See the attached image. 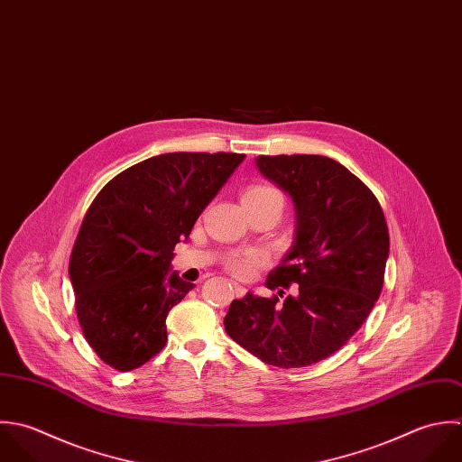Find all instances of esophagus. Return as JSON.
Listing matches in <instances>:
<instances>
[{
	"mask_svg": "<svg viewBox=\"0 0 462 462\" xmlns=\"http://www.w3.org/2000/svg\"><path fill=\"white\" fill-rule=\"evenodd\" d=\"M229 285H231V289H233V292L236 294V298H244V296H245V287H242V285L236 283V282H231Z\"/></svg>",
	"mask_w": 462,
	"mask_h": 462,
	"instance_id": "esophagus-1",
	"label": "esophagus"
}]
</instances>
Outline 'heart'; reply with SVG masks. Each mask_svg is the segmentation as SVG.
<instances>
[{
	"label": "heart",
	"instance_id": "heart-1",
	"mask_svg": "<svg viewBox=\"0 0 462 462\" xmlns=\"http://www.w3.org/2000/svg\"><path fill=\"white\" fill-rule=\"evenodd\" d=\"M262 193H274V189L269 188V186H253V188H249V189L244 193V197H245V195H262ZM262 262H263V256H262L260 253L235 254V256L227 262V267H229L235 274H238V276H247V274L253 271V267H254L256 263H262Z\"/></svg>",
	"mask_w": 462,
	"mask_h": 462
}]
</instances>
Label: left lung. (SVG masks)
<instances>
[{"label":"left lung","mask_w":462,"mask_h":462,"mask_svg":"<svg viewBox=\"0 0 462 462\" xmlns=\"http://www.w3.org/2000/svg\"><path fill=\"white\" fill-rule=\"evenodd\" d=\"M254 162L292 200L294 244L265 282L278 294L235 300L224 326L262 362L305 367L338 351L380 298L387 222L373 191L335 159L258 155ZM285 288L293 294L280 304Z\"/></svg>","instance_id":"8db88e82"}]
</instances>
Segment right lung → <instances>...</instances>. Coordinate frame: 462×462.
<instances>
[{"label":"right lung","mask_w":462,"mask_h":462,"mask_svg":"<svg viewBox=\"0 0 462 462\" xmlns=\"http://www.w3.org/2000/svg\"><path fill=\"white\" fill-rule=\"evenodd\" d=\"M244 154L171 152L109 180L89 206L69 258L84 337L118 371L166 344V315L195 287L171 271L173 249Z\"/></svg>","instance_id":"1"}]
</instances>
